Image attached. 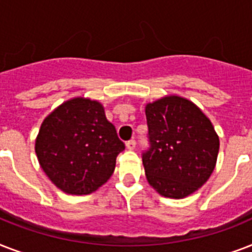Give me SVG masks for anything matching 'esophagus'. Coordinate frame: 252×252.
I'll return each mask as SVG.
<instances>
[{"label":"esophagus","instance_id":"34e87169","mask_svg":"<svg viewBox=\"0 0 252 252\" xmlns=\"http://www.w3.org/2000/svg\"><path fill=\"white\" fill-rule=\"evenodd\" d=\"M126 149L133 150L134 148H136V141H134V140H129V141H126Z\"/></svg>","mask_w":252,"mask_h":252}]
</instances>
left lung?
Returning <instances> with one entry per match:
<instances>
[{
	"label": "left lung",
	"instance_id": "obj_1",
	"mask_svg": "<svg viewBox=\"0 0 252 252\" xmlns=\"http://www.w3.org/2000/svg\"><path fill=\"white\" fill-rule=\"evenodd\" d=\"M149 148L142 152L146 179L165 197L183 199L215 170L220 140L199 107L180 96L146 104Z\"/></svg>",
	"mask_w": 252,
	"mask_h": 252
}]
</instances>
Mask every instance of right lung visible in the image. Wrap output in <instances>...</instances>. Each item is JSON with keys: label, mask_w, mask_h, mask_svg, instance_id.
Instances as JSON below:
<instances>
[{"label": "right lung", "mask_w": 252, "mask_h": 252, "mask_svg": "<svg viewBox=\"0 0 252 252\" xmlns=\"http://www.w3.org/2000/svg\"><path fill=\"white\" fill-rule=\"evenodd\" d=\"M126 149L100 103L74 98L41 124L35 152L52 183L66 193L89 195L110 179Z\"/></svg>", "instance_id": "1"}]
</instances>
